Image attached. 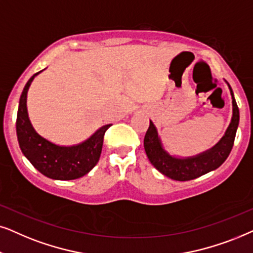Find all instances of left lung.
Listing matches in <instances>:
<instances>
[{
    "label": "left lung",
    "mask_w": 253,
    "mask_h": 253,
    "mask_svg": "<svg viewBox=\"0 0 253 253\" xmlns=\"http://www.w3.org/2000/svg\"><path fill=\"white\" fill-rule=\"evenodd\" d=\"M229 89H230L232 97L231 123L229 125L224 136L220 140V142L211 148V150L198 155V156L190 158H176L170 156L162 148L156 127L150 121L149 128H148L146 136H144V150H146L150 163L161 173L173 180H192L210 172L211 170L217 169L227 160L232 149V146H234L238 123H240V110H238L237 103L235 100L234 92H232L230 85H229Z\"/></svg>",
    "instance_id": "1"
}]
</instances>
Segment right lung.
Masks as SVG:
<instances>
[{
  "instance_id": "obj_1",
  "label": "right lung",
  "mask_w": 253,
  "mask_h": 253,
  "mask_svg": "<svg viewBox=\"0 0 253 253\" xmlns=\"http://www.w3.org/2000/svg\"><path fill=\"white\" fill-rule=\"evenodd\" d=\"M36 73L28 81L19 99L16 132L24 156L43 176L58 180H72L83 177L98 163L105 132L112 125H105L83 143L72 147L56 146L43 139L33 129L26 109L28 90Z\"/></svg>"
}]
</instances>
